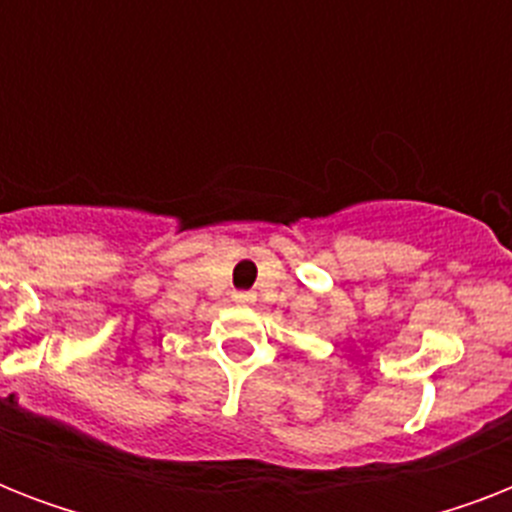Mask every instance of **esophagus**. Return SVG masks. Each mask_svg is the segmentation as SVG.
Segmentation results:
<instances>
[{"label":"esophagus","mask_w":512,"mask_h":512,"mask_svg":"<svg viewBox=\"0 0 512 512\" xmlns=\"http://www.w3.org/2000/svg\"><path fill=\"white\" fill-rule=\"evenodd\" d=\"M233 300H236V303H252L255 295H252V292H233Z\"/></svg>","instance_id":"1"}]
</instances>
